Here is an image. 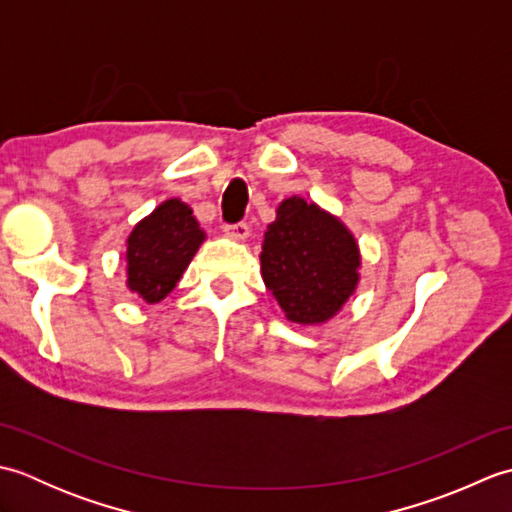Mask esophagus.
Segmentation results:
<instances>
[{
	"mask_svg": "<svg viewBox=\"0 0 512 512\" xmlns=\"http://www.w3.org/2000/svg\"><path fill=\"white\" fill-rule=\"evenodd\" d=\"M224 233L228 235V237H233V239H239V242H242V239H246L248 237V224L246 222H237V224H226L224 226Z\"/></svg>",
	"mask_w": 512,
	"mask_h": 512,
	"instance_id": "esophagus-1",
	"label": "esophagus"
}]
</instances>
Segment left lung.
<instances>
[{"label": "left lung", "instance_id": "1", "mask_svg": "<svg viewBox=\"0 0 512 512\" xmlns=\"http://www.w3.org/2000/svg\"><path fill=\"white\" fill-rule=\"evenodd\" d=\"M259 259L266 288L292 323H325L358 286L361 255L354 235L297 195L279 204Z\"/></svg>", "mask_w": 512, "mask_h": 512}]
</instances>
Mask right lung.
Segmentation results:
<instances>
[{
    "instance_id": "1",
    "label": "right lung",
    "mask_w": 512,
    "mask_h": 512,
    "mask_svg": "<svg viewBox=\"0 0 512 512\" xmlns=\"http://www.w3.org/2000/svg\"><path fill=\"white\" fill-rule=\"evenodd\" d=\"M204 237L189 204L178 198L162 202L127 237V288L147 303L162 301L176 288Z\"/></svg>"
}]
</instances>
